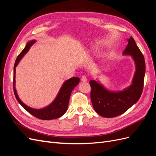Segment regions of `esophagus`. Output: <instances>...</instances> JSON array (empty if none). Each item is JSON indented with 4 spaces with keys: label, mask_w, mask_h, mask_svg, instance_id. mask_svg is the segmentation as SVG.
<instances>
[{
    "label": "esophagus",
    "mask_w": 156,
    "mask_h": 156,
    "mask_svg": "<svg viewBox=\"0 0 156 156\" xmlns=\"http://www.w3.org/2000/svg\"><path fill=\"white\" fill-rule=\"evenodd\" d=\"M87 81V78L85 76V75H83V76L81 77V81L83 82H86Z\"/></svg>",
    "instance_id": "esophagus-1"
}]
</instances>
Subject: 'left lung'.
<instances>
[{
  "mask_svg": "<svg viewBox=\"0 0 156 156\" xmlns=\"http://www.w3.org/2000/svg\"><path fill=\"white\" fill-rule=\"evenodd\" d=\"M127 41L123 55L131 56L135 64L131 85L122 91L113 92L94 80L90 81L93 107L98 115L103 117L113 118L123 114L137 102L143 92L146 69L144 56L133 37H130Z\"/></svg>",
  "mask_w": 156,
  "mask_h": 156,
  "instance_id": "1",
  "label": "left lung"
}]
</instances>
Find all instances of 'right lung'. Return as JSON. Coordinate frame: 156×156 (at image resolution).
I'll return each instance as SVG.
<instances>
[{
	"label": "right lung",
	"mask_w": 156,
	"mask_h": 156,
	"mask_svg": "<svg viewBox=\"0 0 156 156\" xmlns=\"http://www.w3.org/2000/svg\"><path fill=\"white\" fill-rule=\"evenodd\" d=\"M36 41L35 40H33L28 42L24 49L21 51V53L18 55L17 58H16L13 68V85L14 94H15V96L17 99V101L20 103L21 105L27 111L29 112L30 114L37 118V119L45 120L58 119V118L64 115L68 109L71 93H72L73 88L79 84L80 81L79 77H72L67 80V81H66L62 84V86L61 87L57 96L55 98L54 101L48 106L40 108V109H36V108H31L25 105L24 103H23L22 101L20 99V98H19L17 93V90L16 89V68L17 67L19 62H20L21 59L24 56V55L27 53V52L29 51L30 47L34 44Z\"/></svg>",
	"instance_id": "obj_1"
}]
</instances>
